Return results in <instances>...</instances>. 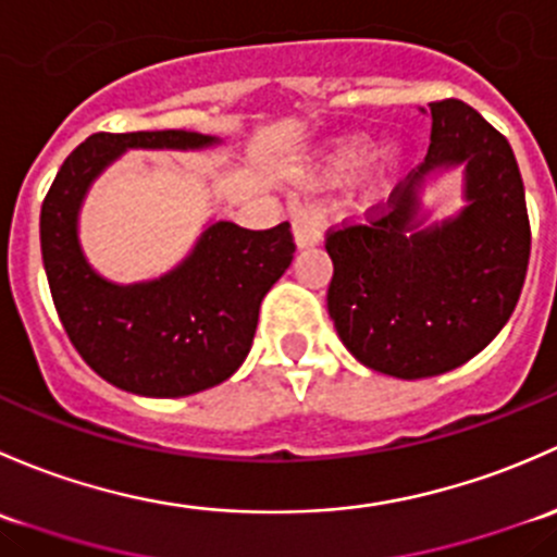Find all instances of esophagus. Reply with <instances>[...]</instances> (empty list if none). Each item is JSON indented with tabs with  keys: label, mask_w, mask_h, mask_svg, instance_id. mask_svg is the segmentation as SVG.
<instances>
[{
	"label": "esophagus",
	"mask_w": 557,
	"mask_h": 557,
	"mask_svg": "<svg viewBox=\"0 0 557 557\" xmlns=\"http://www.w3.org/2000/svg\"><path fill=\"white\" fill-rule=\"evenodd\" d=\"M326 227V211L321 209L313 200H306V203H297L292 209V231H295V240L300 249L306 246L319 244L321 236H324Z\"/></svg>",
	"instance_id": "34e87169"
}]
</instances>
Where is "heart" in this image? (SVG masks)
Wrapping results in <instances>:
<instances>
[{
	"label": "heart",
	"mask_w": 557,
	"mask_h": 557,
	"mask_svg": "<svg viewBox=\"0 0 557 557\" xmlns=\"http://www.w3.org/2000/svg\"><path fill=\"white\" fill-rule=\"evenodd\" d=\"M367 154V141L364 139H348V141H341L337 145V150L332 152L330 158V165L335 171H343V169H351V165H357L359 160H362ZM399 163V154L394 150H383L377 154V176H386L392 174L394 165Z\"/></svg>",
	"instance_id": "heart-1"
}]
</instances>
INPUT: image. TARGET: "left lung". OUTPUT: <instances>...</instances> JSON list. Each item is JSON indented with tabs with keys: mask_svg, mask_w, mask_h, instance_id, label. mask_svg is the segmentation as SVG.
<instances>
[{
	"mask_svg": "<svg viewBox=\"0 0 557 557\" xmlns=\"http://www.w3.org/2000/svg\"><path fill=\"white\" fill-rule=\"evenodd\" d=\"M423 163L364 211L326 231V308L343 346L386 375L432 377L469 362L502 332L523 292L531 225L509 141L458 99L432 101ZM468 165L470 206L417 231V187L443 164Z\"/></svg>",
	"mask_w": 557,
	"mask_h": 557,
	"instance_id": "1",
	"label": "left lung"
}]
</instances>
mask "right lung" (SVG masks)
Returning <instances> with one entry per match:
<instances>
[{
  "label": "right lung",
  "instance_id": "right-lung-1",
  "mask_svg": "<svg viewBox=\"0 0 557 557\" xmlns=\"http://www.w3.org/2000/svg\"><path fill=\"white\" fill-rule=\"evenodd\" d=\"M214 141L195 131H101L69 154L42 200L39 244L61 324L90 370L123 392L187 397L227 381L255 341L262 297L295 255L289 222L271 231L216 222L176 271L150 284L117 286L90 271L77 211L104 165L131 147Z\"/></svg>",
  "mask_w": 557,
  "mask_h": 557
}]
</instances>
